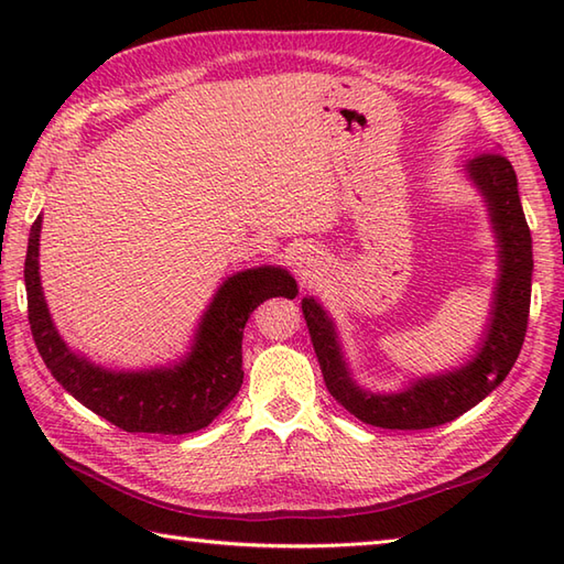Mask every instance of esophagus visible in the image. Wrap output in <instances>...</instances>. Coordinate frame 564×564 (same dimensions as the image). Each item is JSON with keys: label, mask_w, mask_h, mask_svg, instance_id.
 Returning a JSON list of instances; mask_svg holds the SVG:
<instances>
[{"label": "esophagus", "mask_w": 564, "mask_h": 564, "mask_svg": "<svg viewBox=\"0 0 564 564\" xmlns=\"http://www.w3.org/2000/svg\"><path fill=\"white\" fill-rule=\"evenodd\" d=\"M293 267L295 271L307 279V275H313L317 271V251H313L310 247H301L293 251Z\"/></svg>", "instance_id": "1"}]
</instances>
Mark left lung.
Masks as SVG:
<instances>
[{"label":"left lung","mask_w":564,"mask_h":564,"mask_svg":"<svg viewBox=\"0 0 564 564\" xmlns=\"http://www.w3.org/2000/svg\"><path fill=\"white\" fill-rule=\"evenodd\" d=\"M467 176L485 196L499 245V279L492 317L477 351L465 366L448 373L414 380L400 392L361 390L346 368L337 329L315 297H303V315L313 339L327 390L344 410L380 429H431L482 402L509 376L523 346L531 310L533 249L531 230L519 198L517 172L505 154L485 152L465 164Z\"/></svg>","instance_id":"8db88e82"}]
</instances>
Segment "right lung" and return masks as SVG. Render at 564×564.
Listing matches in <instances>:
<instances>
[{
	"mask_svg": "<svg viewBox=\"0 0 564 564\" xmlns=\"http://www.w3.org/2000/svg\"><path fill=\"white\" fill-rule=\"evenodd\" d=\"M41 215L31 225L23 281L29 325L53 378L94 414L128 434H191L208 426L242 388V329L257 305L295 297L297 283L281 267H257L227 279L203 313L191 351L170 368L106 370L75 354L47 313L41 273Z\"/></svg>",
	"mask_w": 564,
	"mask_h": 564,
	"instance_id": "add662e5",
	"label": "right lung"
}]
</instances>
